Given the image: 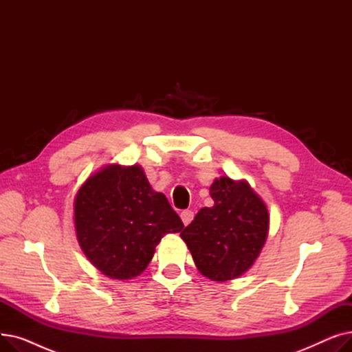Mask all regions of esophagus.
<instances>
[{"label": "esophagus", "mask_w": 352, "mask_h": 352, "mask_svg": "<svg viewBox=\"0 0 352 352\" xmlns=\"http://www.w3.org/2000/svg\"><path fill=\"white\" fill-rule=\"evenodd\" d=\"M192 218H194V212L190 211V210H186V211L181 212V219H182L184 226H188L192 221Z\"/></svg>", "instance_id": "1"}]
</instances>
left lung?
<instances>
[{"instance_id":"left-lung-1","label":"left lung","mask_w":352,"mask_h":352,"mask_svg":"<svg viewBox=\"0 0 352 352\" xmlns=\"http://www.w3.org/2000/svg\"><path fill=\"white\" fill-rule=\"evenodd\" d=\"M212 207L198 211L181 238L198 271L212 281H230L247 272L268 236L270 214L247 181L217 178L210 187Z\"/></svg>"}]
</instances>
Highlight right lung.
I'll return each instance as SVG.
<instances>
[{
	"instance_id": "add662e5",
	"label": "right lung",
	"mask_w": 352,
	"mask_h": 352,
	"mask_svg": "<svg viewBox=\"0 0 352 352\" xmlns=\"http://www.w3.org/2000/svg\"><path fill=\"white\" fill-rule=\"evenodd\" d=\"M74 224L85 256L113 280L140 275L161 238L184 228L140 165L118 164L104 166L82 184L74 201Z\"/></svg>"
}]
</instances>
